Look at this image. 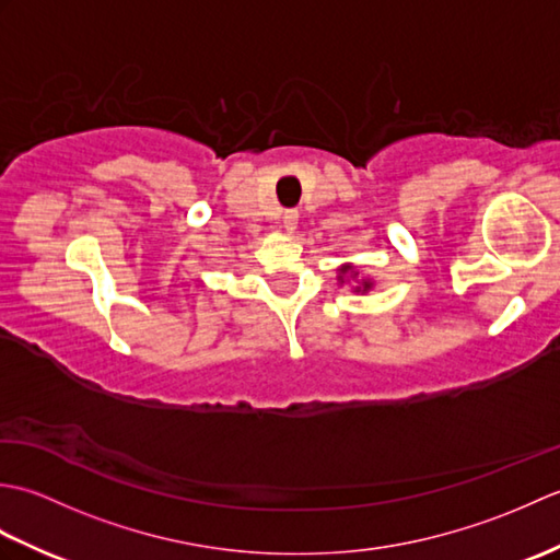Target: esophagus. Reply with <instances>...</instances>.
I'll list each match as a JSON object with an SVG mask.
<instances>
[{
  "label": "esophagus",
  "mask_w": 560,
  "mask_h": 560,
  "mask_svg": "<svg viewBox=\"0 0 560 560\" xmlns=\"http://www.w3.org/2000/svg\"><path fill=\"white\" fill-rule=\"evenodd\" d=\"M295 229H299V211H283V231L293 233Z\"/></svg>",
  "instance_id": "34e87169"
}]
</instances>
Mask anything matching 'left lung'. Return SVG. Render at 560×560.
Masks as SVG:
<instances>
[{
	"instance_id": "8db88e82",
	"label": "left lung",
	"mask_w": 560,
	"mask_h": 560,
	"mask_svg": "<svg viewBox=\"0 0 560 560\" xmlns=\"http://www.w3.org/2000/svg\"><path fill=\"white\" fill-rule=\"evenodd\" d=\"M337 281H339V287H343V283H351V291L361 293V295H365L375 287V281L371 277H363V271L355 267L353 261H343L341 267H337Z\"/></svg>"
}]
</instances>
